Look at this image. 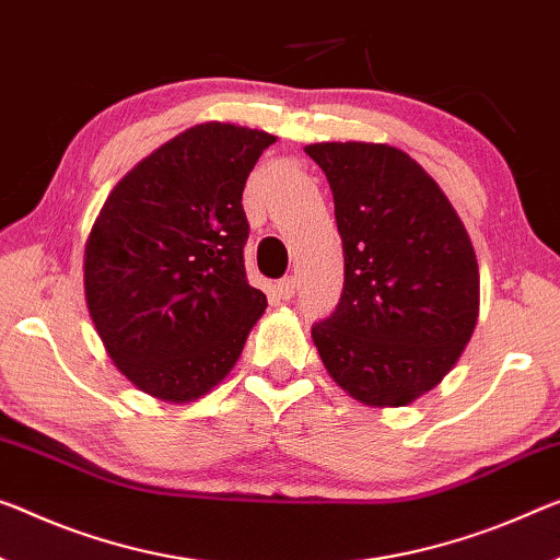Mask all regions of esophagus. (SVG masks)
Listing matches in <instances>:
<instances>
[{"label":"esophagus","instance_id":"obj_1","mask_svg":"<svg viewBox=\"0 0 560 560\" xmlns=\"http://www.w3.org/2000/svg\"><path fill=\"white\" fill-rule=\"evenodd\" d=\"M295 290H298V278H282L278 285H275V292H278V298H282V300H290L292 295H295Z\"/></svg>","mask_w":560,"mask_h":560}]
</instances>
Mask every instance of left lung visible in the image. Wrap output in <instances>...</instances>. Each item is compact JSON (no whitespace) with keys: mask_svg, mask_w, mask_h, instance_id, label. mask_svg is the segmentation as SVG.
Returning a JSON list of instances; mask_svg holds the SVG:
<instances>
[{"mask_svg":"<svg viewBox=\"0 0 560 560\" xmlns=\"http://www.w3.org/2000/svg\"><path fill=\"white\" fill-rule=\"evenodd\" d=\"M346 257L332 317L313 328L328 375L370 408H402L458 363L480 313L468 230L428 172L383 142H315Z\"/></svg>","mask_w":560,"mask_h":560,"instance_id":"8db88e82","label":"left lung"}]
</instances>
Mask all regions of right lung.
Masks as SVG:
<instances>
[{"label": "right lung", "instance_id": "add662e5", "mask_svg": "<svg viewBox=\"0 0 560 560\" xmlns=\"http://www.w3.org/2000/svg\"><path fill=\"white\" fill-rule=\"evenodd\" d=\"M278 137L202 122L112 187L84 243V300L142 393L192 402L235 368L268 298L245 278L243 190Z\"/></svg>", "mask_w": 560, "mask_h": 560}]
</instances>
